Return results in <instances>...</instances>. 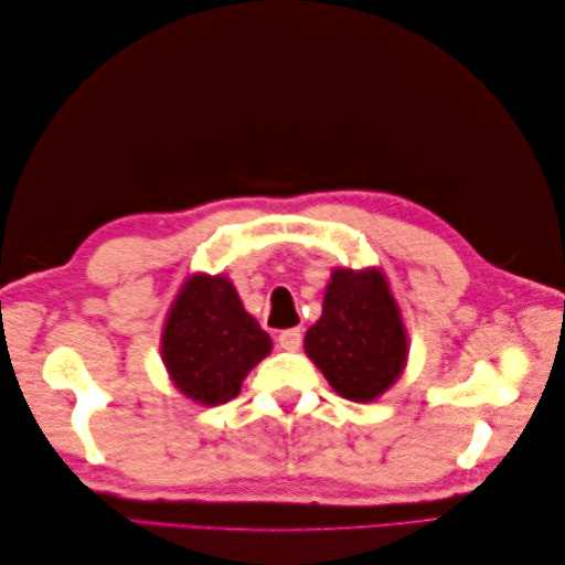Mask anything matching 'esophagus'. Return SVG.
<instances>
[{"mask_svg":"<svg viewBox=\"0 0 565 565\" xmlns=\"http://www.w3.org/2000/svg\"><path fill=\"white\" fill-rule=\"evenodd\" d=\"M301 340H303V334L298 328L284 330V332H279V338H276V342H279L281 350H286V352H296L298 347H301Z\"/></svg>","mask_w":565,"mask_h":565,"instance_id":"1","label":"esophagus"}]
</instances>
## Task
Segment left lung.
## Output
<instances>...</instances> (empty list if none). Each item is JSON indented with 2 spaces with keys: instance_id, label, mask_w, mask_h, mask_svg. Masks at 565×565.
Listing matches in <instances>:
<instances>
[{
  "instance_id": "left-lung-1",
  "label": "left lung",
  "mask_w": 565,
  "mask_h": 565,
  "mask_svg": "<svg viewBox=\"0 0 565 565\" xmlns=\"http://www.w3.org/2000/svg\"><path fill=\"white\" fill-rule=\"evenodd\" d=\"M306 354L334 393L371 403L401 379L407 332L381 269H332L322 316L306 332Z\"/></svg>"
}]
</instances>
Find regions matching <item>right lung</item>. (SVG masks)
Instances as JSON below:
<instances>
[{
	"label": "right lung",
	"mask_w": 565,
	"mask_h": 565,
	"mask_svg": "<svg viewBox=\"0 0 565 565\" xmlns=\"http://www.w3.org/2000/svg\"><path fill=\"white\" fill-rule=\"evenodd\" d=\"M271 352V338L243 308L233 281L194 274L167 313L160 354L167 374L201 405L233 401L245 376Z\"/></svg>",
	"instance_id": "obj_1"
}]
</instances>
